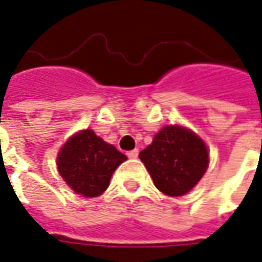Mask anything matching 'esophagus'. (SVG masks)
I'll list each match as a JSON object with an SVG mask.
<instances>
[{
    "label": "esophagus",
    "instance_id": "1",
    "mask_svg": "<svg viewBox=\"0 0 262 262\" xmlns=\"http://www.w3.org/2000/svg\"><path fill=\"white\" fill-rule=\"evenodd\" d=\"M138 154H139V150L138 149H134V150H129V151H127V156H128L129 159H137Z\"/></svg>",
    "mask_w": 262,
    "mask_h": 262
}]
</instances>
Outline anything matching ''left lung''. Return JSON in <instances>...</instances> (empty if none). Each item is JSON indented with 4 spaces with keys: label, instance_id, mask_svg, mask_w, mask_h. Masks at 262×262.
<instances>
[{
    "label": "left lung",
    "instance_id": "left-lung-1",
    "mask_svg": "<svg viewBox=\"0 0 262 262\" xmlns=\"http://www.w3.org/2000/svg\"><path fill=\"white\" fill-rule=\"evenodd\" d=\"M208 150L195 134L179 125L164 127L139 153L156 187L172 196L195 186L208 168Z\"/></svg>",
    "mask_w": 262,
    "mask_h": 262
}]
</instances>
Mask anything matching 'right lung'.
I'll return each mask as SVG.
<instances>
[{"label": "right lung", "instance_id": "add662e5", "mask_svg": "<svg viewBox=\"0 0 262 262\" xmlns=\"http://www.w3.org/2000/svg\"><path fill=\"white\" fill-rule=\"evenodd\" d=\"M127 157L103 142L94 131L84 129L71 138L58 153L60 175L75 192L97 196L109 186L111 176Z\"/></svg>", "mask_w": 262, "mask_h": 262}]
</instances>
